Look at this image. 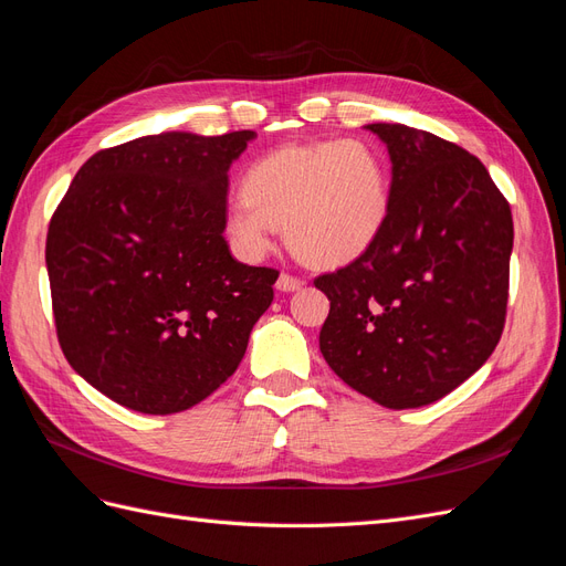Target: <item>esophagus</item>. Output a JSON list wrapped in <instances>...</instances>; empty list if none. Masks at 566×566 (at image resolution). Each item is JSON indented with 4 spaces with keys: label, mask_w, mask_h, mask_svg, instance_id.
I'll list each match as a JSON object with an SVG mask.
<instances>
[{
    "label": "esophagus",
    "mask_w": 566,
    "mask_h": 566,
    "mask_svg": "<svg viewBox=\"0 0 566 566\" xmlns=\"http://www.w3.org/2000/svg\"><path fill=\"white\" fill-rule=\"evenodd\" d=\"M302 285H304V281L300 276H293V273H287V271L281 273L279 283H276V287L281 290V293H295V290H300Z\"/></svg>",
    "instance_id": "34e87169"
}]
</instances>
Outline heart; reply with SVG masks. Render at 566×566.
Masks as SVG:
<instances>
[{"instance_id": "b5f03b06", "label": "heart", "mask_w": 566, "mask_h": 566, "mask_svg": "<svg viewBox=\"0 0 566 566\" xmlns=\"http://www.w3.org/2000/svg\"><path fill=\"white\" fill-rule=\"evenodd\" d=\"M389 169L368 139L293 144L254 160L243 193L227 205L224 227L238 250L264 254L279 224L290 248L316 266L361 256L385 229Z\"/></svg>"}]
</instances>
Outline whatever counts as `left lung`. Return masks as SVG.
I'll list each match as a JSON object with an SVG mask.
<instances>
[{"label": "left lung", "mask_w": 566, "mask_h": 566, "mask_svg": "<svg viewBox=\"0 0 566 566\" xmlns=\"http://www.w3.org/2000/svg\"><path fill=\"white\" fill-rule=\"evenodd\" d=\"M391 160L385 229L314 281L318 345L337 378L385 408L447 397L486 364L507 312L512 212L482 160L406 125H368Z\"/></svg>", "instance_id": "1"}]
</instances>
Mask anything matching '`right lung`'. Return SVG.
Segmentation results:
<instances>
[{
  "instance_id": "1",
  "label": "right lung",
  "mask_w": 566,
  "mask_h": 566,
  "mask_svg": "<svg viewBox=\"0 0 566 566\" xmlns=\"http://www.w3.org/2000/svg\"><path fill=\"white\" fill-rule=\"evenodd\" d=\"M254 132H165L104 148L51 217L59 345L115 403L179 413L227 382L273 300L276 269L224 241L229 167Z\"/></svg>"
}]
</instances>
